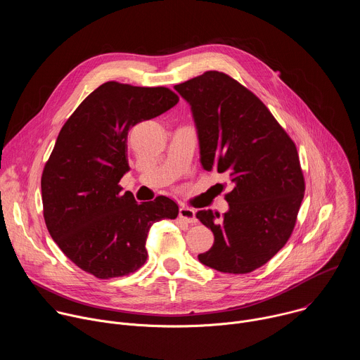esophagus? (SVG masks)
Here are the masks:
<instances>
[{"instance_id": "34e87169", "label": "esophagus", "mask_w": 360, "mask_h": 360, "mask_svg": "<svg viewBox=\"0 0 360 360\" xmlns=\"http://www.w3.org/2000/svg\"><path fill=\"white\" fill-rule=\"evenodd\" d=\"M179 219H182L186 224H196L198 219L195 217V211L188 208V207H181L179 208Z\"/></svg>"}]
</instances>
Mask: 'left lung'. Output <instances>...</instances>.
<instances>
[{
  "mask_svg": "<svg viewBox=\"0 0 360 360\" xmlns=\"http://www.w3.org/2000/svg\"><path fill=\"white\" fill-rule=\"evenodd\" d=\"M191 105L203 169L226 172L229 211H199L214 232L198 259L224 274H249L285 246L296 224L304 179L295 142L264 102L219 71L174 86Z\"/></svg>",
  "mask_w": 360,
  "mask_h": 360,
  "instance_id": "1",
  "label": "left lung"
}]
</instances>
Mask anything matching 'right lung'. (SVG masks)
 Instances as JSON below:
<instances>
[{"label":"right lung","mask_w":360,"mask_h":360,"mask_svg":"<svg viewBox=\"0 0 360 360\" xmlns=\"http://www.w3.org/2000/svg\"><path fill=\"white\" fill-rule=\"evenodd\" d=\"M165 86L110 81L67 120L41 176L48 232L78 268L98 279L138 271L148 258V231L175 219L178 205L161 195L138 203L118 185L129 171L128 132L178 104Z\"/></svg>","instance_id":"1"}]
</instances>
